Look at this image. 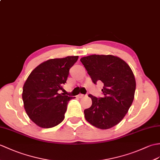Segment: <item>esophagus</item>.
<instances>
[{
	"mask_svg": "<svg viewBox=\"0 0 160 160\" xmlns=\"http://www.w3.org/2000/svg\"><path fill=\"white\" fill-rule=\"evenodd\" d=\"M85 97H87L86 95H82V94L78 95V98H85Z\"/></svg>",
	"mask_w": 160,
	"mask_h": 160,
	"instance_id": "34e87169",
	"label": "esophagus"
}]
</instances>
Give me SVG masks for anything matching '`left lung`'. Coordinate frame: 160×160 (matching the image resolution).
<instances>
[{
  "label": "left lung",
  "instance_id": "obj_1",
  "mask_svg": "<svg viewBox=\"0 0 160 160\" xmlns=\"http://www.w3.org/2000/svg\"><path fill=\"white\" fill-rule=\"evenodd\" d=\"M94 84L101 81L103 97L92 95V105L84 111L86 120L95 127L107 129L120 122L134 98L136 80L127 62L113 55L92 54L80 58Z\"/></svg>",
  "mask_w": 160,
  "mask_h": 160
}]
</instances>
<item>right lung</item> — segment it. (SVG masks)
Here are the masks:
<instances>
[{
  "label": "right lung",
  "mask_w": 160,
  "mask_h": 160,
  "mask_svg": "<svg viewBox=\"0 0 160 160\" xmlns=\"http://www.w3.org/2000/svg\"><path fill=\"white\" fill-rule=\"evenodd\" d=\"M78 56L50 59L30 73L23 87L22 99L28 117L39 127L50 128L65 118L68 103L75 97L65 95L62 85Z\"/></svg>",
  "instance_id": "obj_1"
}]
</instances>
